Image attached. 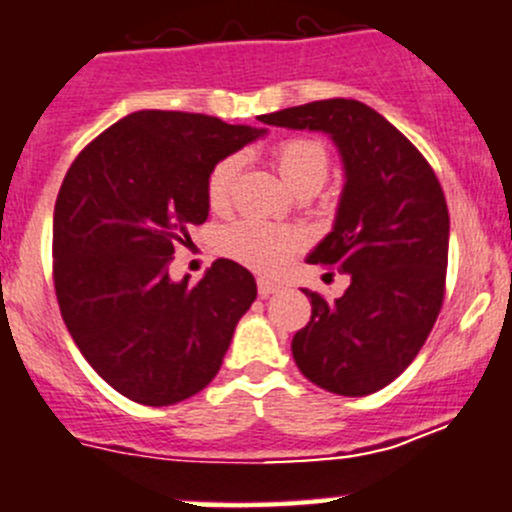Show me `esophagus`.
I'll list each match as a JSON object with an SVG mask.
<instances>
[{
    "instance_id": "obj_1",
    "label": "esophagus",
    "mask_w": 512,
    "mask_h": 512,
    "mask_svg": "<svg viewBox=\"0 0 512 512\" xmlns=\"http://www.w3.org/2000/svg\"><path fill=\"white\" fill-rule=\"evenodd\" d=\"M279 289H282V284H279V282H272V279H265V277L257 279V292H260L262 299H267L270 294L279 292Z\"/></svg>"
}]
</instances>
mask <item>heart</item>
I'll use <instances>...</instances> for the list:
<instances>
[{
    "mask_svg": "<svg viewBox=\"0 0 512 512\" xmlns=\"http://www.w3.org/2000/svg\"><path fill=\"white\" fill-rule=\"evenodd\" d=\"M272 161L284 184L297 196H314L326 184L331 157L324 142L309 137L284 139L272 149ZM242 169L240 157H225L213 166L206 181L208 206L215 213L228 211ZM220 252L242 262L255 272L274 274L282 270L301 247V235L282 225L260 220H238L220 233Z\"/></svg>",
    "mask_w": 512,
    "mask_h": 512,
    "instance_id": "obj_1",
    "label": "heart"
}]
</instances>
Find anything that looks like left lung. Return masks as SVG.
I'll return each mask as SVG.
<instances>
[{"label":"left lung","mask_w":512,"mask_h":512,"mask_svg":"<svg viewBox=\"0 0 512 512\" xmlns=\"http://www.w3.org/2000/svg\"><path fill=\"white\" fill-rule=\"evenodd\" d=\"M260 122L328 134L346 171L333 230L306 262L351 284L333 301L306 289L311 321L294 333V360L336 395L383 390L424 346L444 301L449 211L439 179L400 129L358 100H316Z\"/></svg>","instance_id":"left-lung-1"}]
</instances>
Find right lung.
<instances>
[{
  "label": "right lung",
  "mask_w": 512,
  "mask_h": 512,
  "mask_svg": "<svg viewBox=\"0 0 512 512\" xmlns=\"http://www.w3.org/2000/svg\"><path fill=\"white\" fill-rule=\"evenodd\" d=\"M262 127L193 112L139 110L75 157L53 211V284L75 346L139 405L201 392L220 370L255 277L215 260L198 284L174 282V247L206 223L208 174Z\"/></svg>",
  "instance_id": "add662e5"
}]
</instances>
